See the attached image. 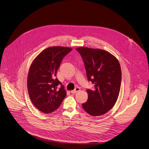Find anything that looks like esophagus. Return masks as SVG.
I'll return each mask as SVG.
<instances>
[{
  "label": "esophagus",
  "instance_id": "34e87169",
  "mask_svg": "<svg viewBox=\"0 0 149 149\" xmlns=\"http://www.w3.org/2000/svg\"><path fill=\"white\" fill-rule=\"evenodd\" d=\"M79 91H80V88H79V87H77V88H75V90H72V91H71V93H72V94H74V93H76L78 92Z\"/></svg>",
  "mask_w": 149,
  "mask_h": 149
}]
</instances>
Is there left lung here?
<instances>
[{"mask_svg":"<svg viewBox=\"0 0 149 149\" xmlns=\"http://www.w3.org/2000/svg\"><path fill=\"white\" fill-rule=\"evenodd\" d=\"M76 50L81 56L87 77L94 84L87 90V101L82 106L89 115L105 114L116 103L121 83V69L118 60L112 54L99 49L79 47Z\"/></svg>","mask_w":149,"mask_h":149,"instance_id":"8db88e82","label":"left lung"}]
</instances>
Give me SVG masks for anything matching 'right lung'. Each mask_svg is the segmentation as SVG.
<instances>
[{
  "label": "right lung",
  "mask_w": 149,
  "mask_h": 149,
  "mask_svg": "<svg viewBox=\"0 0 149 149\" xmlns=\"http://www.w3.org/2000/svg\"><path fill=\"white\" fill-rule=\"evenodd\" d=\"M72 50L63 46L46 48L31 64L27 77L29 97L43 113H50L56 110L66 95L63 86L56 77L63 58ZM59 85L61 87L58 89Z\"/></svg>",
  "instance_id": "obj_1"
}]
</instances>
